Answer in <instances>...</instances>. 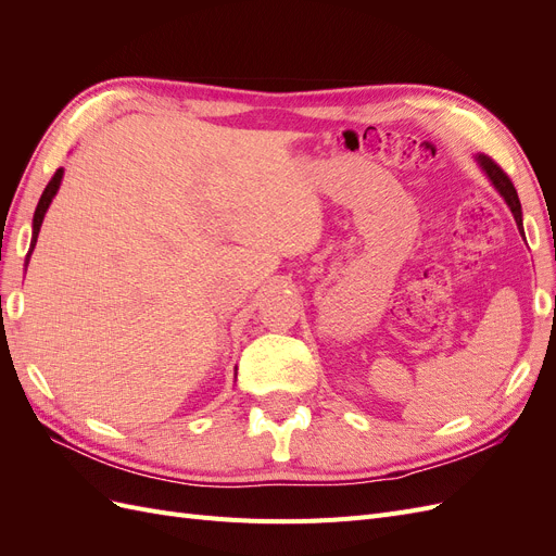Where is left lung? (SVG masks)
Returning a JSON list of instances; mask_svg holds the SVG:
<instances>
[{
  "mask_svg": "<svg viewBox=\"0 0 556 556\" xmlns=\"http://www.w3.org/2000/svg\"><path fill=\"white\" fill-rule=\"evenodd\" d=\"M478 160V164L482 166V172L486 174V178L492 180V185L494 188L498 190V194L506 199V204L510 206V211H513V215H515V220H517V225L521 227V204H519V197H517V190H515V185H513V180L508 178V174L501 169V166L492 160V157H486V155H478L476 157Z\"/></svg>",
  "mask_w": 556,
  "mask_h": 556,
  "instance_id": "left-lung-1",
  "label": "left lung"
}]
</instances>
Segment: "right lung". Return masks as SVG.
<instances>
[{
    "label": "right lung",
    "mask_w": 556,
    "mask_h": 556,
    "mask_svg": "<svg viewBox=\"0 0 556 556\" xmlns=\"http://www.w3.org/2000/svg\"><path fill=\"white\" fill-rule=\"evenodd\" d=\"M62 174H64L62 169H58V172L53 174V178L48 180L46 190H43V194H41V199H39L37 211H35V220H31V245H29L27 257L31 255V250H35V245H37V237H39V229H41V223H43V215H46V211H48V206H50V201H53V197H55L58 190H60Z\"/></svg>",
    "instance_id": "1"
}]
</instances>
